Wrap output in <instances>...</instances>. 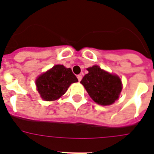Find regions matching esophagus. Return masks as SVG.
Segmentation results:
<instances>
[{"mask_svg": "<svg viewBox=\"0 0 154 154\" xmlns=\"http://www.w3.org/2000/svg\"><path fill=\"white\" fill-rule=\"evenodd\" d=\"M77 79H78V81H79V82H81V81H82V75H77Z\"/></svg>", "mask_w": 154, "mask_h": 154, "instance_id": "obj_1", "label": "esophagus"}]
</instances>
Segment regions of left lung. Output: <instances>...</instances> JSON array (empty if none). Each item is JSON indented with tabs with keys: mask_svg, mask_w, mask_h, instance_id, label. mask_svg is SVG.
<instances>
[{
	"mask_svg": "<svg viewBox=\"0 0 154 154\" xmlns=\"http://www.w3.org/2000/svg\"><path fill=\"white\" fill-rule=\"evenodd\" d=\"M81 83L84 85L90 98L98 104L111 105L119 98L122 83L119 77L110 74L100 67L94 65L87 69Z\"/></svg>",
	"mask_w": 154,
	"mask_h": 154,
	"instance_id": "1",
	"label": "left lung"
}]
</instances>
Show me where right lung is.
Instances as JSON below:
<instances>
[{
	"label": "right lung",
	"instance_id": "obj_1",
	"mask_svg": "<svg viewBox=\"0 0 154 154\" xmlns=\"http://www.w3.org/2000/svg\"><path fill=\"white\" fill-rule=\"evenodd\" d=\"M77 82L72 69L57 64L38 77L36 86L43 100L54 101L60 98L72 83Z\"/></svg>",
	"mask_w": 154,
	"mask_h": 154
}]
</instances>
